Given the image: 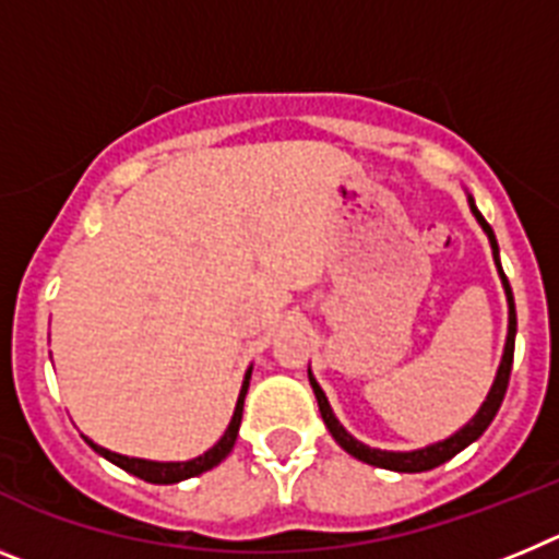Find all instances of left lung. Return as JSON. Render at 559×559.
Wrapping results in <instances>:
<instances>
[{
	"mask_svg": "<svg viewBox=\"0 0 559 559\" xmlns=\"http://www.w3.org/2000/svg\"><path fill=\"white\" fill-rule=\"evenodd\" d=\"M467 204H471L473 218L478 221V226H481L484 235H487V240H490L492 260H496L498 276H501V285H503V294H507V308H510V324H507V344H503V355H501V364H498L496 380H492L490 392H487V397H484L481 408H478V412L473 414L471 423L459 428V431L451 433V437H448V439H442V442H433V445L417 448V451H380V448L364 445L360 439H355L353 433L347 431V428L341 426L338 417H335L333 408H330L328 394L322 392V386H319V380L313 378V372H310V367H308L310 386H313L316 403H319V412H322L324 426H328V431L333 433L335 442H338V445L344 448V451H347L349 456L358 459V462H367V464H372V467H383V471H394V473L433 471V467H439V464H445L448 459L456 456L459 451H464V448H467V445H473V442H476V439L481 437L484 431H487V426H490V423H492V417H496V414H498V408H501L503 394H507V386H510L512 355H515V333H518L515 299H512L510 280L503 276L501 257H498L496 231H492V226L487 224V221H484V215H481V212H478V206H476V201H473V195H467Z\"/></svg>",
	"mask_w": 559,
	"mask_h": 559,
	"instance_id": "obj_1",
	"label": "left lung"
}]
</instances>
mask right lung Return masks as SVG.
Masks as SVG:
<instances>
[{"mask_svg":"<svg viewBox=\"0 0 559 559\" xmlns=\"http://www.w3.org/2000/svg\"><path fill=\"white\" fill-rule=\"evenodd\" d=\"M249 380H251V367L246 369L243 386H240V394H237V403H235V414H231L224 437H221L218 442L210 448V451H204L201 456H195V459H187V462H151V459L122 456V453H114V451H108V448L95 445V442H92L88 437H83V439H86L88 445L95 448L103 459H108V462L117 464V467H122V471L131 473V476L142 478V481L179 484V481H185V478L201 476V473L212 471V467H218V464L229 456L231 448H235L237 431H240V419H243V400H246V392H249Z\"/></svg>","mask_w":559,"mask_h":559,"instance_id":"right-lung-1","label":"right lung"}]
</instances>
